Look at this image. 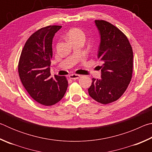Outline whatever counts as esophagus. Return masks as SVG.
Wrapping results in <instances>:
<instances>
[{
  "label": "esophagus",
  "instance_id": "esophagus-1",
  "mask_svg": "<svg viewBox=\"0 0 152 152\" xmlns=\"http://www.w3.org/2000/svg\"><path fill=\"white\" fill-rule=\"evenodd\" d=\"M80 77V75H78V74H70V75L69 76V78L72 80L78 79Z\"/></svg>",
  "mask_w": 152,
  "mask_h": 152
}]
</instances>
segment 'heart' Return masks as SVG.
I'll return each instance as SVG.
<instances>
[{
  "instance_id": "heart-1",
  "label": "heart",
  "mask_w": 152,
  "mask_h": 152,
  "mask_svg": "<svg viewBox=\"0 0 152 152\" xmlns=\"http://www.w3.org/2000/svg\"><path fill=\"white\" fill-rule=\"evenodd\" d=\"M68 37L70 41L72 39H76V38H85V34L82 29L79 28H72L69 30L68 33Z\"/></svg>"
}]
</instances>
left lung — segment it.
I'll return each mask as SVG.
<instances>
[{"label": "left lung", "mask_w": 152, "mask_h": 152, "mask_svg": "<svg viewBox=\"0 0 152 152\" xmlns=\"http://www.w3.org/2000/svg\"><path fill=\"white\" fill-rule=\"evenodd\" d=\"M101 35L98 58L102 62L101 78H92L88 94L100 103L117 101L129 84L133 74V50L126 35L104 20H95Z\"/></svg>", "instance_id": "8db88e82"}]
</instances>
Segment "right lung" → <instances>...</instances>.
<instances>
[{
    "label": "right lung",
    "instance_id": "add662e5",
    "mask_svg": "<svg viewBox=\"0 0 152 152\" xmlns=\"http://www.w3.org/2000/svg\"><path fill=\"white\" fill-rule=\"evenodd\" d=\"M61 27L49 25L33 33L25 43L18 65L19 75L25 88L35 101L45 106L60 101L68 85L65 76H50L52 41Z\"/></svg>",
    "mask_w": 152,
    "mask_h": 152
}]
</instances>
